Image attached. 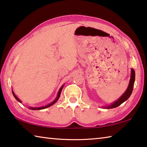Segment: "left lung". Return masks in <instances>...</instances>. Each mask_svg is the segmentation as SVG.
Wrapping results in <instances>:
<instances>
[{
	"label": "left lung",
	"mask_w": 147,
	"mask_h": 147,
	"mask_svg": "<svg viewBox=\"0 0 147 147\" xmlns=\"http://www.w3.org/2000/svg\"><path fill=\"white\" fill-rule=\"evenodd\" d=\"M135 71L133 69H131V75H130V82H129V84L127 89L125 91V92L122 94L120 96V98H119L117 100L114 102L111 103V104L108 106H103L102 108L106 109H111L116 108L119 106H120L122 103H123L124 102H125L126 100H128V98L130 97L131 93H132L133 88H134V84L135 82Z\"/></svg>",
	"instance_id": "8db88e82"
}]
</instances>
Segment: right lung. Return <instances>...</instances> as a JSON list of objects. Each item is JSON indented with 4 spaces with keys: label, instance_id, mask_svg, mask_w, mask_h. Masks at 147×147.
<instances>
[{
    "label": "right lung",
    "instance_id": "obj_1",
    "mask_svg": "<svg viewBox=\"0 0 147 147\" xmlns=\"http://www.w3.org/2000/svg\"><path fill=\"white\" fill-rule=\"evenodd\" d=\"M63 86H64V84H63V86H62L61 87L60 89H59L58 93V94H57L56 98L55 99H54V100L53 102H52L51 103H50V104H47V105H46V106H41V107H30V106H29V107H28V108H29L30 109H32V110H40V109H45V108H49V107H50V106H53V104H55V103L56 102L58 101V99H59V96H60V94H61V90H62V89H63ZM12 93H13V96H14L15 98H16L17 101L19 102L22 103V101H21V100H20V99H19L18 97H17V96L16 95V94H15L14 92H13V89H12Z\"/></svg>",
    "mask_w": 147,
    "mask_h": 147
}]
</instances>
